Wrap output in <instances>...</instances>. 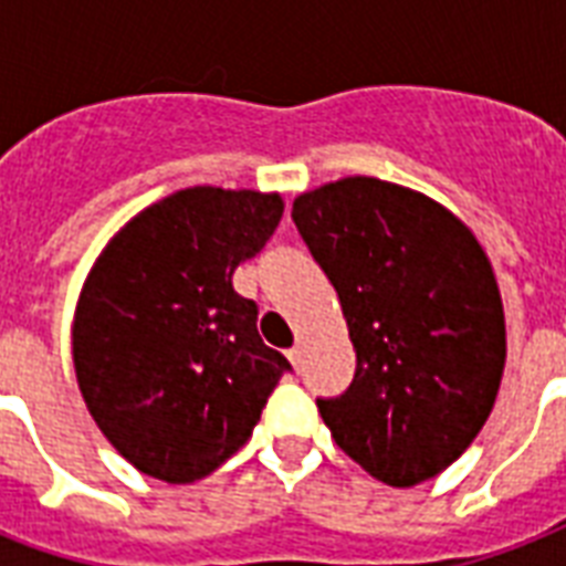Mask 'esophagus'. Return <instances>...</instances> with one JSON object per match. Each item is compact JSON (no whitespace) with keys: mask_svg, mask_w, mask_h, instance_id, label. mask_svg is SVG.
<instances>
[{"mask_svg":"<svg viewBox=\"0 0 566 566\" xmlns=\"http://www.w3.org/2000/svg\"><path fill=\"white\" fill-rule=\"evenodd\" d=\"M287 361H291L293 367H300V364H302V344H296V346H291V349H287Z\"/></svg>","mask_w":566,"mask_h":566,"instance_id":"1","label":"esophagus"}]
</instances>
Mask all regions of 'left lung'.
Segmentation results:
<instances>
[{"mask_svg": "<svg viewBox=\"0 0 566 566\" xmlns=\"http://www.w3.org/2000/svg\"><path fill=\"white\" fill-rule=\"evenodd\" d=\"M293 222L335 284L358 361L319 417L378 482L434 479L500 394L505 311L491 258L449 208L373 176L305 190Z\"/></svg>", "mask_w": 566, "mask_h": 566, "instance_id": "8db88e82", "label": "left lung"}]
</instances>
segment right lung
<instances>
[{
    "label": "right lung",
    "instance_id": "right-lung-1",
    "mask_svg": "<svg viewBox=\"0 0 566 566\" xmlns=\"http://www.w3.org/2000/svg\"><path fill=\"white\" fill-rule=\"evenodd\" d=\"M282 211L279 193L176 190L93 261L75 302V378L102 434L144 475H211L252 438L291 370L258 335L255 302L231 284Z\"/></svg>",
    "mask_w": 566,
    "mask_h": 566
}]
</instances>
